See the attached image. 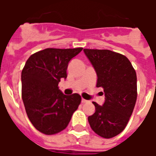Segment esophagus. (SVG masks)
Returning <instances> with one entry per match:
<instances>
[{"label": "esophagus", "mask_w": 156, "mask_h": 156, "mask_svg": "<svg viewBox=\"0 0 156 156\" xmlns=\"http://www.w3.org/2000/svg\"><path fill=\"white\" fill-rule=\"evenodd\" d=\"M81 101H82V103H86V102H87V100H85V99L82 98Z\"/></svg>", "instance_id": "esophagus-1"}]
</instances>
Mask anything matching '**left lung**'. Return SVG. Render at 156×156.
<instances>
[{
    "instance_id": "8db88e82",
    "label": "left lung",
    "mask_w": 156,
    "mask_h": 156,
    "mask_svg": "<svg viewBox=\"0 0 156 156\" xmlns=\"http://www.w3.org/2000/svg\"><path fill=\"white\" fill-rule=\"evenodd\" d=\"M97 73V87L104 89L103 105L93 101L95 112L88 122L104 138L113 137L125 129L137 101V75L126 56L109 50L83 49Z\"/></svg>"
}]
</instances>
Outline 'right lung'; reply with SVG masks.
Segmentation results:
<instances>
[{
	"mask_svg": "<svg viewBox=\"0 0 156 156\" xmlns=\"http://www.w3.org/2000/svg\"><path fill=\"white\" fill-rule=\"evenodd\" d=\"M83 48H46L32 55L22 71V98L29 119L41 133L61 132L81 102L80 95H66L58 89L66 79L69 61Z\"/></svg>",
	"mask_w": 156,
	"mask_h": 156,
	"instance_id": "right-lung-1",
	"label": "right lung"
}]
</instances>
